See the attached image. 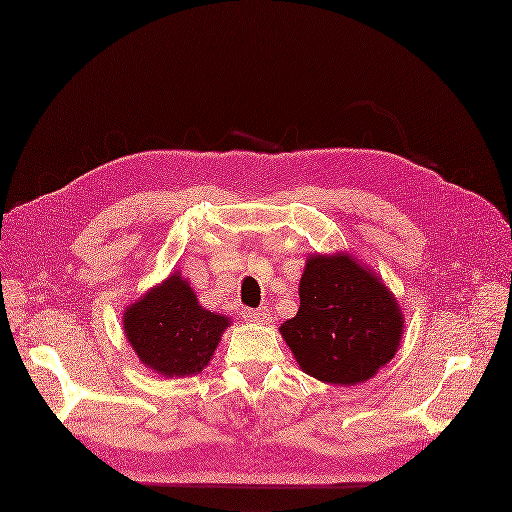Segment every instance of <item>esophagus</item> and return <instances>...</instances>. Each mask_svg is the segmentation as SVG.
Listing matches in <instances>:
<instances>
[{
	"instance_id": "esophagus-1",
	"label": "esophagus",
	"mask_w": 512,
	"mask_h": 512,
	"mask_svg": "<svg viewBox=\"0 0 512 512\" xmlns=\"http://www.w3.org/2000/svg\"><path fill=\"white\" fill-rule=\"evenodd\" d=\"M244 318L249 320V323H257V325H266L270 320L268 308H257V310H244Z\"/></svg>"
}]
</instances>
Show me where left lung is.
<instances>
[{"label":"left lung","mask_w":512,"mask_h":512,"mask_svg":"<svg viewBox=\"0 0 512 512\" xmlns=\"http://www.w3.org/2000/svg\"><path fill=\"white\" fill-rule=\"evenodd\" d=\"M405 314L384 280L350 253H314L299 280V310L280 325L299 369L327 384L371 380L401 346Z\"/></svg>","instance_id":"8db88e82"}]
</instances>
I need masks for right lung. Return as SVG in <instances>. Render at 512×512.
I'll return each instance as SVG.
<instances>
[{
    "label": "right lung",
    "instance_id": "obj_1",
    "mask_svg": "<svg viewBox=\"0 0 512 512\" xmlns=\"http://www.w3.org/2000/svg\"><path fill=\"white\" fill-rule=\"evenodd\" d=\"M122 325L147 369L164 377H185L211 363L232 318L200 306L189 280L173 272L126 306Z\"/></svg>",
    "mask_w": 512,
    "mask_h": 512
}]
</instances>
